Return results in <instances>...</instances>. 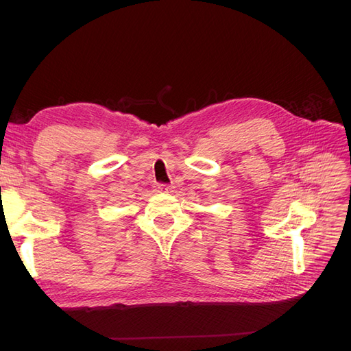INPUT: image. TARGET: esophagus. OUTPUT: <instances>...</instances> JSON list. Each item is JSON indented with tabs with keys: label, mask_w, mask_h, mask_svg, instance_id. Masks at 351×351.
<instances>
[{
	"label": "esophagus",
	"mask_w": 351,
	"mask_h": 351,
	"mask_svg": "<svg viewBox=\"0 0 351 351\" xmlns=\"http://www.w3.org/2000/svg\"><path fill=\"white\" fill-rule=\"evenodd\" d=\"M155 190L158 193H171L173 192V187L168 186V184H158L155 187Z\"/></svg>",
	"instance_id": "1"
}]
</instances>
